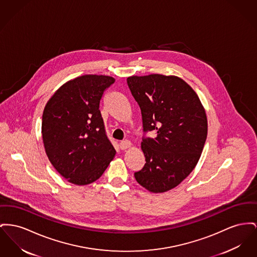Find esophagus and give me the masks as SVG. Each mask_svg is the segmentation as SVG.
Masks as SVG:
<instances>
[{
  "mask_svg": "<svg viewBox=\"0 0 257 257\" xmlns=\"http://www.w3.org/2000/svg\"><path fill=\"white\" fill-rule=\"evenodd\" d=\"M119 147H120L121 150H126V149L131 147V142L127 141V140L121 141L120 143H119Z\"/></svg>",
  "mask_w": 257,
  "mask_h": 257,
  "instance_id": "obj_1",
  "label": "esophagus"
}]
</instances>
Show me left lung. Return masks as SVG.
I'll return each instance as SVG.
<instances>
[{"label": "left lung", "instance_id": "left-lung-1", "mask_svg": "<svg viewBox=\"0 0 257 257\" xmlns=\"http://www.w3.org/2000/svg\"><path fill=\"white\" fill-rule=\"evenodd\" d=\"M127 84L141 108L144 168L136 181L153 193L178 186L195 168L208 134V121L199 97L184 80L153 74L130 76Z\"/></svg>", "mask_w": 257, "mask_h": 257}]
</instances>
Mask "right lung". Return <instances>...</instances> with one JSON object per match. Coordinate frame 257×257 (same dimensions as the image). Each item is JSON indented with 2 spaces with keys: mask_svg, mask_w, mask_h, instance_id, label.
Returning a JSON list of instances; mask_svg holds the SVG:
<instances>
[{
  "mask_svg": "<svg viewBox=\"0 0 257 257\" xmlns=\"http://www.w3.org/2000/svg\"><path fill=\"white\" fill-rule=\"evenodd\" d=\"M111 76L85 75L62 85L43 113L46 155L68 181L85 185L97 181L115 155L99 109Z\"/></svg>",
  "mask_w": 257,
  "mask_h": 257,
  "instance_id": "add662e5",
  "label": "right lung"
}]
</instances>
